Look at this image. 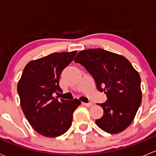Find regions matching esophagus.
<instances>
[{
  "label": "esophagus",
  "mask_w": 156,
  "mask_h": 156,
  "mask_svg": "<svg viewBox=\"0 0 156 156\" xmlns=\"http://www.w3.org/2000/svg\"><path fill=\"white\" fill-rule=\"evenodd\" d=\"M82 104L84 105V106H85L86 107H91V106H93V103H91V102H90V103H82Z\"/></svg>",
  "instance_id": "34e87169"
}]
</instances>
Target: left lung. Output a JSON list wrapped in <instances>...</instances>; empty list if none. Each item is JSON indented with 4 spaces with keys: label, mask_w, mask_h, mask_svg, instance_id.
Here are the masks:
<instances>
[{
    "label": "left lung",
    "mask_w": 156,
    "mask_h": 156,
    "mask_svg": "<svg viewBox=\"0 0 156 156\" xmlns=\"http://www.w3.org/2000/svg\"><path fill=\"white\" fill-rule=\"evenodd\" d=\"M92 75L97 87L107 96L99 104L103 115L96 120L102 130L109 133L123 131L131 124L141 104L142 92L139 73L123 56L103 49L80 51L75 58Z\"/></svg>",
    "instance_id": "8db88e82"
}]
</instances>
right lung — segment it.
<instances>
[{
    "instance_id": "add662e5",
    "label": "right lung",
    "mask_w": 156,
    "mask_h": 156,
    "mask_svg": "<svg viewBox=\"0 0 156 156\" xmlns=\"http://www.w3.org/2000/svg\"><path fill=\"white\" fill-rule=\"evenodd\" d=\"M77 51L53 53L29 62L17 85L20 105L35 131L48 137L60 136L71 127L73 112L81 105L77 99L65 100L59 94L62 71L73 60Z\"/></svg>"
}]
</instances>
